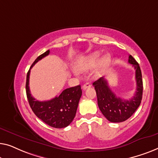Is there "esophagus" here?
I'll return each instance as SVG.
<instances>
[{
	"label": "esophagus",
	"mask_w": 158,
	"mask_h": 158,
	"mask_svg": "<svg viewBox=\"0 0 158 158\" xmlns=\"http://www.w3.org/2000/svg\"><path fill=\"white\" fill-rule=\"evenodd\" d=\"M90 86H91L90 83H89V82H87V83H86V84H84L83 86H82V89H83V90H85V89H87V88L90 87Z\"/></svg>",
	"instance_id": "esophagus-1"
}]
</instances>
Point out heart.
I'll use <instances>...</instances> for the list:
<instances>
[{"label":"heart","mask_w":158,"mask_h":158,"mask_svg":"<svg viewBox=\"0 0 158 158\" xmlns=\"http://www.w3.org/2000/svg\"><path fill=\"white\" fill-rule=\"evenodd\" d=\"M99 56H100V54L99 52H95L94 54H92L89 56H88L84 59L79 60V61H77L74 65L75 71L83 73L91 70L97 66ZM110 60L111 57L110 54H105L103 57L101 58L98 63V66H97V70L95 73V77L99 76L102 74V71L108 66L109 63L110 62Z\"/></svg>","instance_id":"1"}]
</instances>
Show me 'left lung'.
<instances>
[{
	"instance_id": "obj_1",
	"label": "left lung",
	"mask_w": 158,
	"mask_h": 158,
	"mask_svg": "<svg viewBox=\"0 0 158 158\" xmlns=\"http://www.w3.org/2000/svg\"><path fill=\"white\" fill-rule=\"evenodd\" d=\"M128 62L134 66L137 82L136 92L131 99H122L117 97L104 77H101L93 83L96 90L99 110L111 123H122L127 120L134 114L141 103L143 84L140 67L131 55L129 56Z\"/></svg>"
}]
</instances>
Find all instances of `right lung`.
Returning <instances> with one entry per match:
<instances>
[{"mask_svg": "<svg viewBox=\"0 0 158 158\" xmlns=\"http://www.w3.org/2000/svg\"><path fill=\"white\" fill-rule=\"evenodd\" d=\"M48 50L35 60L26 76V90L30 106L33 112L44 123L54 128H64L72 123L76 115L79 99L81 97V86L64 89L59 97L48 101H38L31 94L29 89L30 70L35 63L49 54Z\"/></svg>", "mask_w": 158, "mask_h": 158, "instance_id": "obj_1", "label": "right lung"}]
</instances>
